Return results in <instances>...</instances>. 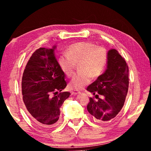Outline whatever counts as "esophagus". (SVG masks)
<instances>
[{
  "label": "esophagus",
  "mask_w": 151,
  "mask_h": 151,
  "mask_svg": "<svg viewBox=\"0 0 151 151\" xmlns=\"http://www.w3.org/2000/svg\"><path fill=\"white\" fill-rule=\"evenodd\" d=\"M73 94H78L79 93H81V92L78 91V90H75L74 91H73Z\"/></svg>",
  "instance_id": "obj_1"
}]
</instances>
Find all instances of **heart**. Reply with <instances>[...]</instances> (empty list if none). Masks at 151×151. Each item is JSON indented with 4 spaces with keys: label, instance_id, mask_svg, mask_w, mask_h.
I'll list each match as a JSON object with an SVG mask.
<instances>
[{
    "label": "heart",
    "instance_id": "heart-1",
    "mask_svg": "<svg viewBox=\"0 0 151 151\" xmlns=\"http://www.w3.org/2000/svg\"><path fill=\"white\" fill-rule=\"evenodd\" d=\"M109 62V52L103 47H97L93 42H81L70 45L67 52L58 58L60 69L70 77L76 64H79V71L70 82L72 88L81 89L90 83L91 77L96 78L103 75Z\"/></svg>",
    "mask_w": 151,
    "mask_h": 151
}]
</instances>
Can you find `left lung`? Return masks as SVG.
<instances>
[{
  "label": "left lung",
  "instance_id": "left-lung-1",
  "mask_svg": "<svg viewBox=\"0 0 151 151\" xmlns=\"http://www.w3.org/2000/svg\"><path fill=\"white\" fill-rule=\"evenodd\" d=\"M108 52L105 72L86 88L96 99L91 97L87 110L98 122L115 118L124 105L129 89V67L124 58L115 49Z\"/></svg>",
  "mask_w": 151,
  "mask_h": 151
}]
</instances>
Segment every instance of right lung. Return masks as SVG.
Instances as JSON below:
<instances>
[{
	"instance_id": "right-lung-1",
	"label": "right lung",
	"mask_w": 151,
	"mask_h": 151,
	"mask_svg": "<svg viewBox=\"0 0 151 151\" xmlns=\"http://www.w3.org/2000/svg\"><path fill=\"white\" fill-rule=\"evenodd\" d=\"M55 48L54 46L36 50L25 66L22 78V99L29 116L44 127L57 123L60 108L70 94L61 92L66 83L55 57Z\"/></svg>"
}]
</instances>
